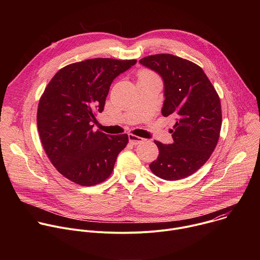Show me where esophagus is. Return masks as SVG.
Wrapping results in <instances>:
<instances>
[{
    "label": "esophagus",
    "mask_w": 260,
    "mask_h": 260,
    "mask_svg": "<svg viewBox=\"0 0 260 260\" xmlns=\"http://www.w3.org/2000/svg\"><path fill=\"white\" fill-rule=\"evenodd\" d=\"M128 141H129L133 145H138V144L142 143V142L144 141V139H143V138H140V137H138V136H135V135H133V134H129V135H128Z\"/></svg>",
    "instance_id": "obj_1"
}]
</instances>
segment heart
I'll return each instance as SVG.
<instances>
[{"label": "heart", "instance_id": "heart-1", "mask_svg": "<svg viewBox=\"0 0 260 260\" xmlns=\"http://www.w3.org/2000/svg\"><path fill=\"white\" fill-rule=\"evenodd\" d=\"M150 76H154V75L149 71H142L140 73V77H150Z\"/></svg>", "mask_w": 260, "mask_h": 260}]
</instances>
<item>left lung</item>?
Returning a JSON list of instances; mask_svg holds the SVG:
<instances>
[{"label":"left lung","instance_id":"1","mask_svg":"<svg viewBox=\"0 0 260 260\" xmlns=\"http://www.w3.org/2000/svg\"><path fill=\"white\" fill-rule=\"evenodd\" d=\"M140 63L161 76L165 102L161 113L175 119L173 144L154 141L159 154L149 167L157 177L175 181L186 178L210 158L219 140L220 99L203 69L173 54H154Z\"/></svg>","mask_w":260,"mask_h":260}]
</instances>
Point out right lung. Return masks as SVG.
<instances>
[{
  "mask_svg": "<svg viewBox=\"0 0 260 260\" xmlns=\"http://www.w3.org/2000/svg\"><path fill=\"white\" fill-rule=\"evenodd\" d=\"M136 59L91 58L60 69L46 86L37 112L44 150L55 169L81 186L104 182L127 145L126 134L93 129L111 83Z\"/></svg>",
  "mask_w": 260,
  "mask_h": 260,
  "instance_id": "add662e5",
  "label": "right lung"
}]
</instances>
